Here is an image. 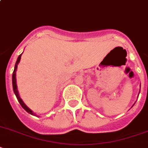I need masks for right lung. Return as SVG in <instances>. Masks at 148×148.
Listing matches in <instances>:
<instances>
[{"instance_id": "obj_1", "label": "right lung", "mask_w": 148, "mask_h": 148, "mask_svg": "<svg viewBox=\"0 0 148 148\" xmlns=\"http://www.w3.org/2000/svg\"><path fill=\"white\" fill-rule=\"evenodd\" d=\"M23 53L19 55L18 58H17V60L16 62V64H15V67H14V70H13V76H12V82H13V91H14V94L16 95V98L18 100V101L19 102L20 105L22 106L23 109L25 110L26 112H28L29 113L32 114V115H35L34 113H33L32 111L31 110L29 109V107L26 106V105L24 103V102L23 101L20 97H19V92H18V90H17V85H16V69H17V66H18V63H19V61H20V59H21V56Z\"/></svg>"}]
</instances>
